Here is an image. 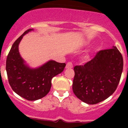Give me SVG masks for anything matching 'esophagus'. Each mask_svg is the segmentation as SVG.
Listing matches in <instances>:
<instances>
[{
  "mask_svg": "<svg viewBox=\"0 0 128 128\" xmlns=\"http://www.w3.org/2000/svg\"><path fill=\"white\" fill-rule=\"evenodd\" d=\"M72 67H73V64H72V62H68L66 63V68H72Z\"/></svg>",
  "mask_w": 128,
  "mask_h": 128,
  "instance_id": "obj_1",
  "label": "esophagus"
}]
</instances>
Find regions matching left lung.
I'll return each mask as SVG.
<instances>
[{
    "instance_id": "8db88e82",
    "label": "left lung",
    "mask_w": 128,
    "mask_h": 128,
    "mask_svg": "<svg viewBox=\"0 0 128 128\" xmlns=\"http://www.w3.org/2000/svg\"><path fill=\"white\" fill-rule=\"evenodd\" d=\"M122 69L123 58L117 47L100 50L84 65L74 66V94L89 104L101 102L117 89Z\"/></svg>"
}]
</instances>
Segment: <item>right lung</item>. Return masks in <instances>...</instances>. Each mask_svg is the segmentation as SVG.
<instances>
[{
  "label": "right lung",
  "instance_id": "add662e5",
  "mask_svg": "<svg viewBox=\"0 0 128 128\" xmlns=\"http://www.w3.org/2000/svg\"><path fill=\"white\" fill-rule=\"evenodd\" d=\"M26 30L13 44L6 60V72L9 83L15 93L28 100L44 98L49 92L52 78L65 68V63L50 60L37 68H30L25 64L18 51V45L23 36L32 30Z\"/></svg>",
  "mask_w": 128,
  "mask_h": 128
}]
</instances>
